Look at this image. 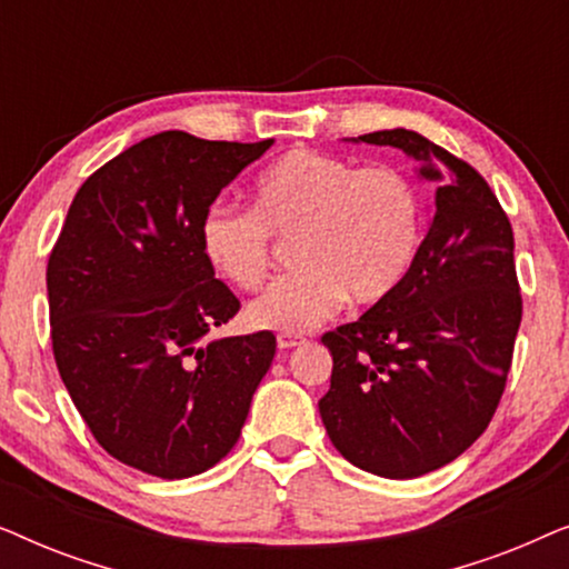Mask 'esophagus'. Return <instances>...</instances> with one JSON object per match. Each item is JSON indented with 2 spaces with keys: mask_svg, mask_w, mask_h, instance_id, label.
<instances>
[{
  "mask_svg": "<svg viewBox=\"0 0 569 569\" xmlns=\"http://www.w3.org/2000/svg\"><path fill=\"white\" fill-rule=\"evenodd\" d=\"M306 345V337H300V333H277V347L279 349H292V347H300Z\"/></svg>",
  "mask_w": 569,
  "mask_h": 569,
  "instance_id": "esophagus-1",
  "label": "esophagus"
}]
</instances>
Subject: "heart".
Segmentation results:
<instances>
[{
	"mask_svg": "<svg viewBox=\"0 0 569 569\" xmlns=\"http://www.w3.org/2000/svg\"><path fill=\"white\" fill-rule=\"evenodd\" d=\"M274 236H295L300 267L251 302L248 321L308 331L347 298L370 306L399 287L422 240V199L399 168H355L333 154L292 150L259 176L253 209L212 204L199 224L209 267L238 290L267 282Z\"/></svg>",
	"mask_w": 569,
	"mask_h": 569,
	"instance_id": "b5f03b06",
	"label": "heart"
}]
</instances>
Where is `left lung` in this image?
<instances>
[{
  "label": "left lung",
  "mask_w": 569,
  "mask_h": 569,
  "mask_svg": "<svg viewBox=\"0 0 569 569\" xmlns=\"http://www.w3.org/2000/svg\"><path fill=\"white\" fill-rule=\"evenodd\" d=\"M399 147L438 181L430 230L399 287L326 331L333 368L318 401L333 448L386 479L456 461L492 422L523 298L512 228L469 162L409 129L357 137Z\"/></svg>",
  "instance_id": "8db88e82"
}]
</instances>
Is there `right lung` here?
<instances>
[{
  "label": "right lung",
  "mask_w": 569,
  "mask_h": 569,
  "mask_svg": "<svg viewBox=\"0 0 569 569\" xmlns=\"http://www.w3.org/2000/svg\"><path fill=\"white\" fill-rule=\"evenodd\" d=\"M271 147L160 131L80 186L46 267L59 376L92 438L160 479L212 469L277 352L271 331L207 341L240 310L201 217Z\"/></svg>",
  "instance_id": "right-lung-1"
}]
</instances>
